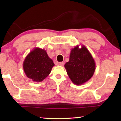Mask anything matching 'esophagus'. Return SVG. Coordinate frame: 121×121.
I'll return each mask as SVG.
<instances>
[{"label":"esophagus","instance_id":"34e87169","mask_svg":"<svg viewBox=\"0 0 121 121\" xmlns=\"http://www.w3.org/2000/svg\"><path fill=\"white\" fill-rule=\"evenodd\" d=\"M65 65V61H63V62H59V65H61V66H63Z\"/></svg>","mask_w":121,"mask_h":121}]
</instances>
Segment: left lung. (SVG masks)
Wrapping results in <instances>:
<instances>
[{"mask_svg":"<svg viewBox=\"0 0 121 121\" xmlns=\"http://www.w3.org/2000/svg\"><path fill=\"white\" fill-rule=\"evenodd\" d=\"M94 59L89 51L83 46H76L71 51L69 61L65 67L71 81L76 85H81L89 81L95 72Z\"/></svg>","mask_w":121,"mask_h":121,"instance_id":"left-lung-1","label":"left lung"}]
</instances>
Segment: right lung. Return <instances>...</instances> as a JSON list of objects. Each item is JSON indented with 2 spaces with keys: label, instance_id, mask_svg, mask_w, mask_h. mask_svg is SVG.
Wrapping results in <instances>:
<instances>
[{
  "label": "right lung",
  "instance_id": "add662e5",
  "mask_svg": "<svg viewBox=\"0 0 121 121\" xmlns=\"http://www.w3.org/2000/svg\"><path fill=\"white\" fill-rule=\"evenodd\" d=\"M54 65L46 51L36 48L26 56L23 69L28 78L35 82H42L50 74Z\"/></svg>",
  "mask_w": 121,
  "mask_h": 121
}]
</instances>
